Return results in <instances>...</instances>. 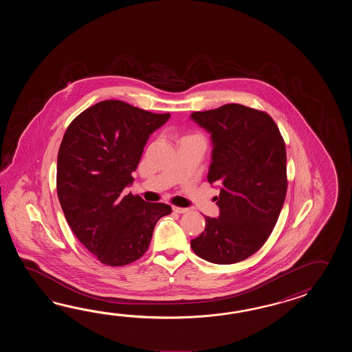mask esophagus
<instances>
[{
  "instance_id": "34e87169",
  "label": "esophagus",
  "mask_w": 352,
  "mask_h": 352,
  "mask_svg": "<svg viewBox=\"0 0 352 352\" xmlns=\"http://www.w3.org/2000/svg\"><path fill=\"white\" fill-rule=\"evenodd\" d=\"M173 210L175 212H177V214H186V212H188V209H186V208H179V206H173Z\"/></svg>"
}]
</instances>
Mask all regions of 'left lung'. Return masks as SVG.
<instances>
[{"instance_id":"left-lung-1","label":"left lung","mask_w":352,"mask_h":352,"mask_svg":"<svg viewBox=\"0 0 352 352\" xmlns=\"http://www.w3.org/2000/svg\"><path fill=\"white\" fill-rule=\"evenodd\" d=\"M191 118L211 133L208 181L220 186V215L205 217V230L191 248L210 263L241 262L264 245L283 208L285 140L268 113L245 105H221Z\"/></svg>"}]
</instances>
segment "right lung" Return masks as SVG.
Instances as JSON below:
<instances>
[{
	"label": "right lung",
	"instance_id": "add662e5",
	"mask_svg": "<svg viewBox=\"0 0 352 352\" xmlns=\"http://www.w3.org/2000/svg\"><path fill=\"white\" fill-rule=\"evenodd\" d=\"M168 118L170 113L103 100L74 118L63 137L56 166L60 205L75 236L105 265L140 259L156 223L173 211L162 202L122 195L148 137Z\"/></svg>",
	"mask_w": 352,
	"mask_h": 352
}]
</instances>
